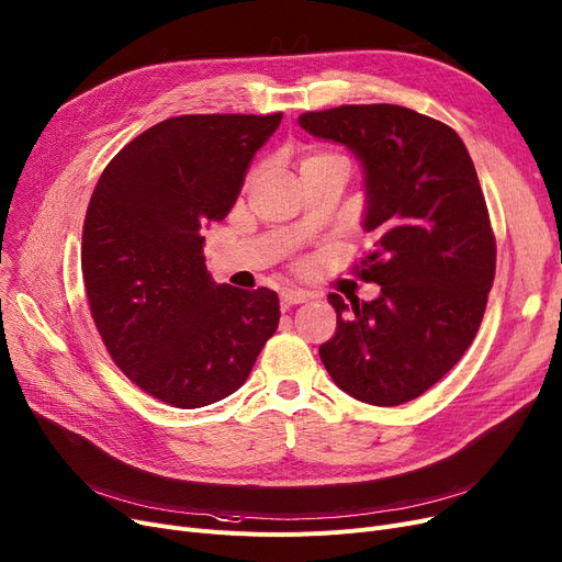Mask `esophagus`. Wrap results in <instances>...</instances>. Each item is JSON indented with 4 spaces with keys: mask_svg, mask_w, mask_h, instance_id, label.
Wrapping results in <instances>:
<instances>
[{
    "mask_svg": "<svg viewBox=\"0 0 562 562\" xmlns=\"http://www.w3.org/2000/svg\"><path fill=\"white\" fill-rule=\"evenodd\" d=\"M308 302V293H302V290H283L281 293V306L290 308L295 304H304Z\"/></svg>",
    "mask_w": 562,
    "mask_h": 562,
    "instance_id": "1",
    "label": "esophagus"
}]
</instances>
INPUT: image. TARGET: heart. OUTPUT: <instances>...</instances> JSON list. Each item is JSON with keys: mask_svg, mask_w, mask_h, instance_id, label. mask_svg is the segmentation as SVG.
Masks as SVG:
<instances>
[{"mask_svg": "<svg viewBox=\"0 0 562 562\" xmlns=\"http://www.w3.org/2000/svg\"><path fill=\"white\" fill-rule=\"evenodd\" d=\"M339 156H341V154L325 151V149H306V151L302 154V161H300V166H302V170H306V168L316 166V164H321V161H327V159H339Z\"/></svg>", "mask_w": 562, "mask_h": 562, "instance_id": "obj_1", "label": "heart"}]
</instances>
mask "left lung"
I'll use <instances>...</instances> for the list:
<instances>
[{
  "label": "left lung",
  "mask_w": 562,
  "mask_h": 562,
  "mask_svg": "<svg viewBox=\"0 0 562 562\" xmlns=\"http://www.w3.org/2000/svg\"><path fill=\"white\" fill-rule=\"evenodd\" d=\"M300 126L362 164L373 246L352 272L380 285L350 308L329 293L336 334L321 359L357 401L401 406L459 362L484 318L496 237L473 159L454 128L403 105L304 112Z\"/></svg>",
  "instance_id": "obj_1"
}]
</instances>
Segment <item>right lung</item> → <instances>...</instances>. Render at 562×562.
<instances>
[{"label":"right lung","instance_id":"add662e5","mask_svg":"<svg viewBox=\"0 0 562 562\" xmlns=\"http://www.w3.org/2000/svg\"><path fill=\"white\" fill-rule=\"evenodd\" d=\"M281 117L164 120L105 166L89 200V311L112 362L168 406L203 408L237 392L279 327L274 290L212 281L203 228L226 218Z\"/></svg>","mask_w":562,"mask_h":562}]
</instances>
